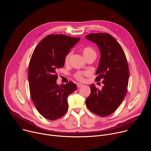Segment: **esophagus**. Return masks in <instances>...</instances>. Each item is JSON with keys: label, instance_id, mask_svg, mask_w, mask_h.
<instances>
[{"label": "esophagus", "instance_id": "obj_1", "mask_svg": "<svg viewBox=\"0 0 151 151\" xmlns=\"http://www.w3.org/2000/svg\"><path fill=\"white\" fill-rule=\"evenodd\" d=\"M77 87H78V88H79V87H82V86L83 85L82 83H78L77 84Z\"/></svg>", "mask_w": 151, "mask_h": 151}]
</instances>
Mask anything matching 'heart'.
Listing matches in <instances>:
<instances>
[{"instance_id":"heart-1","label":"heart","mask_w":151,"mask_h":151,"mask_svg":"<svg viewBox=\"0 0 151 151\" xmlns=\"http://www.w3.org/2000/svg\"><path fill=\"white\" fill-rule=\"evenodd\" d=\"M82 54L85 58H87L90 56L91 55H96V51L91 47H85L82 49ZM72 54V52H69L66 57L65 59H64V61H65V63L68 64L69 62V60L70 59L71 55ZM90 75V71H77L75 74H74V77L76 78L77 80L80 81H83L85 79V76H88Z\"/></svg>"}]
</instances>
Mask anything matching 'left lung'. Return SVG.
<instances>
[{
	"mask_svg": "<svg viewBox=\"0 0 151 151\" xmlns=\"http://www.w3.org/2000/svg\"><path fill=\"white\" fill-rule=\"evenodd\" d=\"M98 45L101 57L96 81H102V90L90 85L91 94L86 99L87 108L100 116L114 113L125 98L128 83L129 69L120 44L110 34L91 33L85 36Z\"/></svg>",
	"mask_w": 151,
	"mask_h": 151,
	"instance_id": "8db88e82",
	"label": "left lung"
}]
</instances>
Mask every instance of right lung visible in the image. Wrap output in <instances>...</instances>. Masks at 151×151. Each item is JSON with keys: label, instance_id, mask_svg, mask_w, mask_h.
Returning <instances> with one entry per match:
<instances>
[{"label": "right lung", "instance_id": "1", "mask_svg": "<svg viewBox=\"0 0 151 151\" xmlns=\"http://www.w3.org/2000/svg\"><path fill=\"white\" fill-rule=\"evenodd\" d=\"M79 37L50 35L36 46L31 57L28 71L29 89L36 109L44 118L55 120L68 109V97L77 86L69 81L58 85L57 70L64 66V59Z\"/></svg>", "mask_w": 151, "mask_h": 151}]
</instances>
